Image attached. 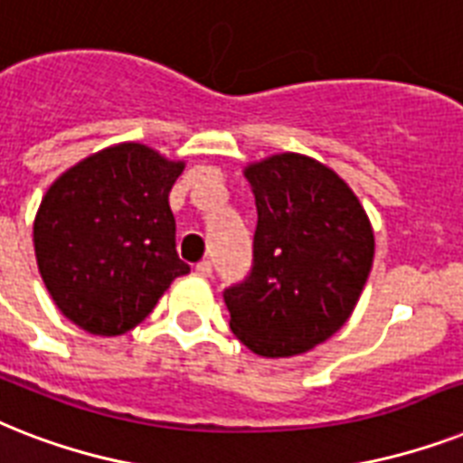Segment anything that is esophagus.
I'll use <instances>...</instances> for the list:
<instances>
[{"label": "esophagus", "instance_id": "1", "mask_svg": "<svg viewBox=\"0 0 463 463\" xmlns=\"http://www.w3.org/2000/svg\"><path fill=\"white\" fill-rule=\"evenodd\" d=\"M195 272H198L201 277H210V275H213V262L201 260L198 265H195Z\"/></svg>", "mask_w": 463, "mask_h": 463}]
</instances>
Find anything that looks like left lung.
<instances>
[{
  "label": "left lung",
  "mask_w": 463,
  "mask_h": 463,
  "mask_svg": "<svg viewBox=\"0 0 463 463\" xmlns=\"http://www.w3.org/2000/svg\"><path fill=\"white\" fill-rule=\"evenodd\" d=\"M243 176L258 227L249 277L224 289L229 327L258 356H296L356 308L375 255L371 220L349 184L306 155H272Z\"/></svg>",
  "instance_id": "obj_1"
}]
</instances>
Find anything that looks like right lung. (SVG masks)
<instances>
[{"label": "right lung", "instance_id": "add662e5", "mask_svg": "<svg viewBox=\"0 0 463 463\" xmlns=\"http://www.w3.org/2000/svg\"><path fill=\"white\" fill-rule=\"evenodd\" d=\"M184 172L140 143L105 147L44 194L33 243L52 301L80 330L117 336L191 268L176 253L169 191Z\"/></svg>", "mask_w": 463, "mask_h": 463}]
</instances>
